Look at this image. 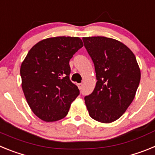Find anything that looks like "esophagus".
I'll use <instances>...</instances> for the list:
<instances>
[{
	"label": "esophagus",
	"instance_id": "obj_1",
	"mask_svg": "<svg viewBox=\"0 0 155 155\" xmlns=\"http://www.w3.org/2000/svg\"><path fill=\"white\" fill-rule=\"evenodd\" d=\"M78 88L79 89H82V87H83V84H81H81H78Z\"/></svg>",
	"mask_w": 155,
	"mask_h": 155
}]
</instances>
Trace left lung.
<instances>
[{"instance_id":"left-lung-1","label":"left lung","mask_w":155,"mask_h":155,"mask_svg":"<svg viewBox=\"0 0 155 155\" xmlns=\"http://www.w3.org/2000/svg\"><path fill=\"white\" fill-rule=\"evenodd\" d=\"M96 73V85L84 97L90 116L109 124L118 120L133 102L140 81L137 59L127 46L107 37L82 39Z\"/></svg>"}]
</instances>
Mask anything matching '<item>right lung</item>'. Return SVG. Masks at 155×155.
Here are the masks:
<instances>
[{
  "instance_id": "right-lung-1",
  "label": "right lung",
  "mask_w": 155,
  "mask_h": 155,
  "mask_svg": "<svg viewBox=\"0 0 155 155\" xmlns=\"http://www.w3.org/2000/svg\"><path fill=\"white\" fill-rule=\"evenodd\" d=\"M82 46L78 37L43 39L31 48L21 64L23 92L31 111L43 121L64 118L80 94L70 80L69 61Z\"/></svg>"
}]
</instances>
